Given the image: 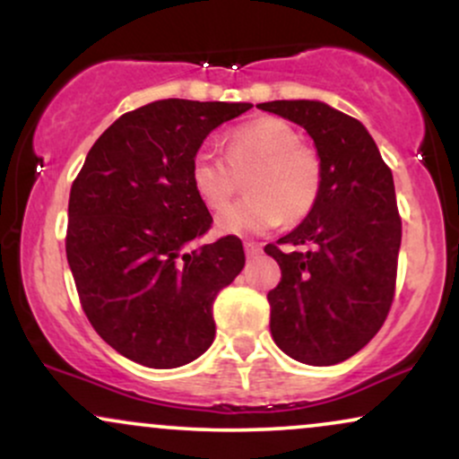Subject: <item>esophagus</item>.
<instances>
[{
    "mask_svg": "<svg viewBox=\"0 0 459 459\" xmlns=\"http://www.w3.org/2000/svg\"><path fill=\"white\" fill-rule=\"evenodd\" d=\"M244 250H246L247 259H255V256L261 252V246L255 244V241H247V244H244Z\"/></svg>",
    "mask_w": 459,
    "mask_h": 459,
    "instance_id": "esophagus-1",
    "label": "esophagus"
}]
</instances>
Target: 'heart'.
I'll return each instance as SVG.
<instances>
[{
    "label": "heart",
    "mask_w": 459,
    "mask_h": 459,
    "mask_svg": "<svg viewBox=\"0 0 459 459\" xmlns=\"http://www.w3.org/2000/svg\"><path fill=\"white\" fill-rule=\"evenodd\" d=\"M246 177V198L237 200L218 226L224 235H259L281 220L304 218L321 194L317 152L299 144L298 134L278 118H259L226 135V155L200 149L189 163V183L200 203L212 212L229 204L237 177Z\"/></svg>",
    "instance_id": "1"
}]
</instances>
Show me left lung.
Returning <instances> with one entry per match:
<instances>
[{
  "mask_svg": "<svg viewBox=\"0 0 459 459\" xmlns=\"http://www.w3.org/2000/svg\"><path fill=\"white\" fill-rule=\"evenodd\" d=\"M256 108L307 129L321 161L317 204L278 239L296 250L265 246L282 272L267 293L273 343L304 365H336L360 351L391 310L402 246L393 172L365 125L330 105L299 99Z\"/></svg>",
  "mask_w": 459,
  "mask_h": 459,
  "instance_id": "obj_1",
  "label": "left lung"
}]
</instances>
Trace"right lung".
Wrapping results in <instances>:
<instances>
[{"label":"right lung","instance_id":"right-lung-1","mask_svg":"<svg viewBox=\"0 0 459 459\" xmlns=\"http://www.w3.org/2000/svg\"><path fill=\"white\" fill-rule=\"evenodd\" d=\"M250 108L144 105L103 131L73 181L66 259L82 308L105 343L138 365L175 368L213 343V299L246 255L233 235L189 247L213 222L189 163L215 127Z\"/></svg>","mask_w":459,"mask_h":459}]
</instances>
